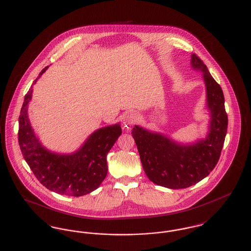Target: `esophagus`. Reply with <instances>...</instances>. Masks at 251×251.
Instances as JSON below:
<instances>
[{
	"mask_svg": "<svg viewBox=\"0 0 251 251\" xmlns=\"http://www.w3.org/2000/svg\"><path fill=\"white\" fill-rule=\"evenodd\" d=\"M138 120H139V115H138V113H136V112H131V113H130V114L126 117V119L124 120V122H123L125 131H129V129H130V127H131V125L135 124Z\"/></svg>",
	"mask_w": 251,
	"mask_h": 251,
	"instance_id": "esophagus-1",
	"label": "esophagus"
}]
</instances>
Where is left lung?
Instances as JSON below:
<instances>
[{
    "label": "left lung",
    "mask_w": 251,
    "mask_h": 251,
    "mask_svg": "<svg viewBox=\"0 0 251 251\" xmlns=\"http://www.w3.org/2000/svg\"><path fill=\"white\" fill-rule=\"evenodd\" d=\"M190 66L193 71L202 73L205 84L210 116L206 136L191 143H180L138 125L131 130L146 175L153 183L169 189L186 188L207 177L219 160L227 133V116L220 85L194 53Z\"/></svg>",
    "instance_id": "8db88e82"
}]
</instances>
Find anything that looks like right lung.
<instances>
[{"mask_svg":"<svg viewBox=\"0 0 251 251\" xmlns=\"http://www.w3.org/2000/svg\"><path fill=\"white\" fill-rule=\"evenodd\" d=\"M42 70L34 84L47 71ZM33 85L24 97L19 118V144L24 160L36 179L47 189L60 195L81 197L96 190L107 175L106 156L120 137V122L93 131L72 153H58L44 147L28 117Z\"/></svg>","mask_w":251,"mask_h":251,"instance_id":"obj_1","label":"right lung"}]
</instances>
